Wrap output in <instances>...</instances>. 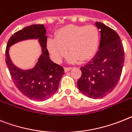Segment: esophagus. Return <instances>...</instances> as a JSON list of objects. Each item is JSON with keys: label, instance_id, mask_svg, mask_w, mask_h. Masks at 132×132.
<instances>
[{"label": "esophagus", "instance_id": "esophagus-1", "mask_svg": "<svg viewBox=\"0 0 132 132\" xmlns=\"http://www.w3.org/2000/svg\"><path fill=\"white\" fill-rule=\"evenodd\" d=\"M71 67H65V68H64V71H65V72H67L71 70Z\"/></svg>", "mask_w": 132, "mask_h": 132}]
</instances>
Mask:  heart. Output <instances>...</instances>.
Returning <instances> with one entry per match:
<instances>
[{
	"label": "heart",
	"instance_id": "1",
	"mask_svg": "<svg viewBox=\"0 0 132 132\" xmlns=\"http://www.w3.org/2000/svg\"><path fill=\"white\" fill-rule=\"evenodd\" d=\"M99 40V31L94 25H70L59 29L55 33V39H48L46 47L57 62H61L66 56L68 48L70 53L68 61L75 63L79 60L86 61L93 57L98 49Z\"/></svg>",
	"mask_w": 132,
	"mask_h": 132
}]
</instances>
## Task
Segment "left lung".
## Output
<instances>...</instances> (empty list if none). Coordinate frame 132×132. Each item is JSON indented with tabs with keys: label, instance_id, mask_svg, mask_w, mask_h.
<instances>
[{
	"label": "left lung",
	"instance_id": "8db88e82",
	"mask_svg": "<svg viewBox=\"0 0 132 132\" xmlns=\"http://www.w3.org/2000/svg\"><path fill=\"white\" fill-rule=\"evenodd\" d=\"M95 25L101 33L98 51L91 61L80 68L82 76L77 87L85 96L96 99L110 93L116 87L124 63V50L113 29L100 22Z\"/></svg>",
	"mask_w": 132,
	"mask_h": 132
}]
</instances>
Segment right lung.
<instances>
[{"label":"right lung","instance_id":"add662e5","mask_svg":"<svg viewBox=\"0 0 132 132\" xmlns=\"http://www.w3.org/2000/svg\"><path fill=\"white\" fill-rule=\"evenodd\" d=\"M37 39L42 54L32 69L23 70L13 64L9 55L10 47L22 40ZM47 35L44 25H31L18 31L8 41L5 55L6 64L15 86L23 95L35 101H44L57 91L64 70L50 58L46 48Z\"/></svg>","mask_w":132,"mask_h":132}]
</instances>
